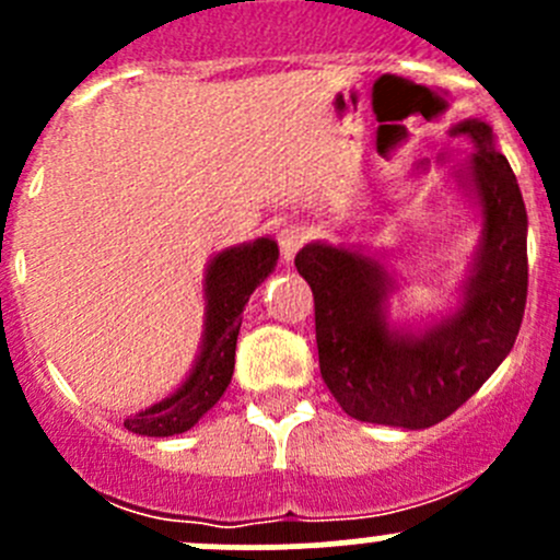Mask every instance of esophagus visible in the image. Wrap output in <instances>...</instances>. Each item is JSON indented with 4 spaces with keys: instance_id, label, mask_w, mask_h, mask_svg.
<instances>
[{
    "instance_id": "esophagus-1",
    "label": "esophagus",
    "mask_w": 560,
    "mask_h": 560,
    "mask_svg": "<svg viewBox=\"0 0 560 560\" xmlns=\"http://www.w3.org/2000/svg\"><path fill=\"white\" fill-rule=\"evenodd\" d=\"M306 244V228H301V224H284V228L279 230V248H281V257L290 262L292 257L298 254V248Z\"/></svg>"
}]
</instances>
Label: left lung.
Here are the masks:
<instances>
[{"label":"left lung","mask_w":560,"mask_h":560,"mask_svg":"<svg viewBox=\"0 0 560 560\" xmlns=\"http://www.w3.org/2000/svg\"><path fill=\"white\" fill-rule=\"evenodd\" d=\"M471 156L455 180L482 217V235L457 306L428 322H393L398 290L380 254L363 246L314 241L295 268L314 292L319 371L349 417L422 431L466 404L504 363L521 330L528 295V217L493 127L466 118L450 127ZM417 171H428L422 162Z\"/></svg>","instance_id":"1"}]
</instances>
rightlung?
<instances>
[{
  "label": "right lung",
  "instance_id": "1",
  "mask_svg": "<svg viewBox=\"0 0 560 560\" xmlns=\"http://www.w3.org/2000/svg\"><path fill=\"white\" fill-rule=\"evenodd\" d=\"M276 259L279 246L273 238L248 241L213 254L202 279L206 319L195 365L167 398L129 415L124 420L127 431L138 436H175L195 428L197 420L213 409L233 380L241 314L252 292L273 273Z\"/></svg>",
  "mask_w": 560,
  "mask_h": 560
}]
</instances>
